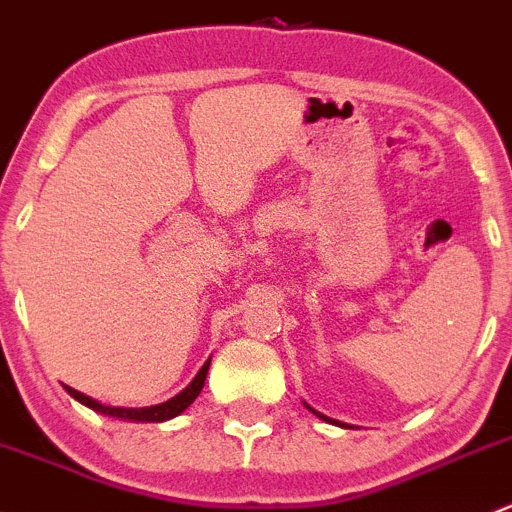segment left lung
<instances>
[{
    "label": "left lung",
    "mask_w": 512,
    "mask_h": 512,
    "mask_svg": "<svg viewBox=\"0 0 512 512\" xmlns=\"http://www.w3.org/2000/svg\"><path fill=\"white\" fill-rule=\"evenodd\" d=\"M312 411H314V409H312ZM314 414H317V411H314ZM317 416H319V418H324V421H329V418H327V416H322V414H317Z\"/></svg>",
    "instance_id": "obj_1"
}]
</instances>
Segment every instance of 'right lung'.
Masks as SVG:
<instances>
[{
  "instance_id": "obj_1",
  "label": "right lung",
  "mask_w": 512,
  "mask_h": 512,
  "mask_svg": "<svg viewBox=\"0 0 512 512\" xmlns=\"http://www.w3.org/2000/svg\"><path fill=\"white\" fill-rule=\"evenodd\" d=\"M208 366H210V361H205L203 369L198 371V376H195V379L190 381V384L185 386V389L180 391L178 396H173V399L165 401V404L151 406V409H116V406L98 404V401L91 399V396H84V394H81V391L71 389V386H66V391H69V394L74 396L76 401H81V404L89 406V409L98 411V414L126 418V421H168V418L183 414V411L188 409V406L193 404L195 399H198V394H200V391H203L205 376H208Z\"/></svg>"
}]
</instances>
